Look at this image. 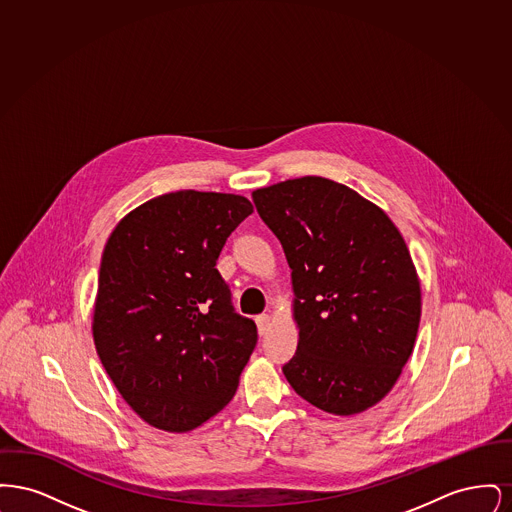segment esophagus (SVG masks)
Here are the masks:
<instances>
[{
    "instance_id": "esophagus-1",
    "label": "esophagus",
    "mask_w": 512,
    "mask_h": 512,
    "mask_svg": "<svg viewBox=\"0 0 512 512\" xmlns=\"http://www.w3.org/2000/svg\"><path fill=\"white\" fill-rule=\"evenodd\" d=\"M255 322H257L259 336H265L268 332V328H270V317H268V315H259V317L255 318Z\"/></svg>"
}]
</instances>
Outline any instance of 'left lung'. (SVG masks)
Here are the masks:
<instances>
[{"mask_svg": "<svg viewBox=\"0 0 512 512\" xmlns=\"http://www.w3.org/2000/svg\"><path fill=\"white\" fill-rule=\"evenodd\" d=\"M253 203L292 268L299 343L286 380L326 413H363L393 388L418 332L420 282L403 236L322 176L255 190Z\"/></svg>", "mask_w": 512, "mask_h": 512, "instance_id": "left-lung-1", "label": "left lung"}]
</instances>
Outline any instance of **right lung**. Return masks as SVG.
<instances>
[{"label":"right lung","mask_w":512,"mask_h":512,"mask_svg":"<svg viewBox=\"0 0 512 512\" xmlns=\"http://www.w3.org/2000/svg\"><path fill=\"white\" fill-rule=\"evenodd\" d=\"M253 213L242 195L180 190L136 207L109 236L94 343L147 424L190 432L234 397L257 326L234 311L217 259Z\"/></svg>","instance_id":"add662e5"}]
</instances>
